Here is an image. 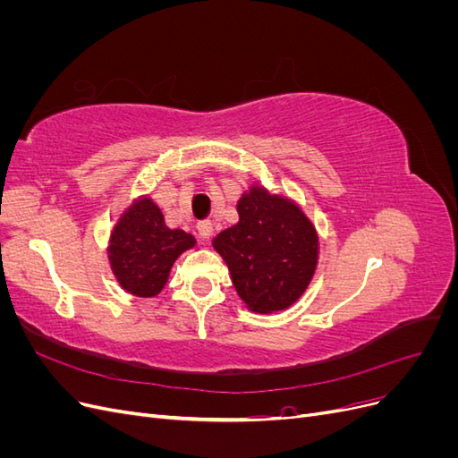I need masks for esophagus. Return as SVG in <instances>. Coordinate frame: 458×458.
Here are the masks:
<instances>
[{
    "instance_id": "1",
    "label": "esophagus",
    "mask_w": 458,
    "mask_h": 458,
    "mask_svg": "<svg viewBox=\"0 0 458 458\" xmlns=\"http://www.w3.org/2000/svg\"><path fill=\"white\" fill-rule=\"evenodd\" d=\"M197 229H199V234H200V239L202 241H208L214 234V225H212V221H200V224L197 225Z\"/></svg>"
}]
</instances>
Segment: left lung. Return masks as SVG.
<instances>
[{"mask_svg":"<svg viewBox=\"0 0 458 458\" xmlns=\"http://www.w3.org/2000/svg\"><path fill=\"white\" fill-rule=\"evenodd\" d=\"M237 212L239 224L214 239L234 288L252 311L290 308L317 267L315 227L293 200L258 185L241 197Z\"/></svg>","mask_w":458,"mask_h":458,"instance_id":"1","label":"left lung"}]
</instances>
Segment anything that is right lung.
<instances>
[{"mask_svg": "<svg viewBox=\"0 0 458 458\" xmlns=\"http://www.w3.org/2000/svg\"><path fill=\"white\" fill-rule=\"evenodd\" d=\"M195 242L192 234L165 227L160 208L150 199H140L110 234V267L126 293L152 298L168 283L174 261Z\"/></svg>", "mask_w": 458, "mask_h": 458, "instance_id": "1", "label": "right lung"}]
</instances>
